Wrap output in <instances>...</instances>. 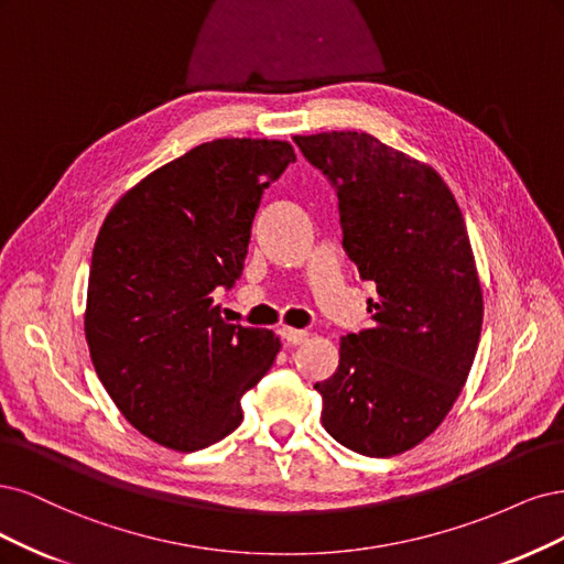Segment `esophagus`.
Masks as SVG:
<instances>
[{
    "label": "esophagus",
    "instance_id": "34e87169",
    "mask_svg": "<svg viewBox=\"0 0 564 564\" xmlns=\"http://www.w3.org/2000/svg\"><path fill=\"white\" fill-rule=\"evenodd\" d=\"M279 335H281V339H283L285 344H293V347H297V344L306 341V337H308V333L295 330V328H281Z\"/></svg>",
    "mask_w": 564,
    "mask_h": 564
}]
</instances>
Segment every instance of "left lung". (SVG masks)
I'll return each mask as SVG.
<instances>
[{"mask_svg":"<svg viewBox=\"0 0 564 564\" xmlns=\"http://www.w3.org/2000/svg\"><path fill=\"white\" fill-rule=\"evenodd\" d=\"M339 198L341 246L372 325L339 339V366L316 381L321 422L366 457H393L441 426L474 366L482 288L464 215L443 177L370 133L295 135Z\"/></svg>","mask_w":564,"mask_h":564,"instance_id":"8db88e82","label":"left lung"}]
</instances>
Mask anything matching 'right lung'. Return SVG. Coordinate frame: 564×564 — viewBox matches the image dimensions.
<instances>
[{"label": "right lung", "mask_w": 564, "mask_h": 564, "mask_svg": "<svg viewBox=\"0 0 564 564\" xmlns=\"http://www.w3.org/2000/svg\"><path fill=\"white\" fill-rule=\"evenodd\" d=\"M293 161L285 140L204 142L105 217L88 271L90 360L119 412L163 447L227 438L241 395L274 366L279 337L227 323L213 290L241 276L262 194Z\"/></svg>", "instance_id": "add662e5"}]
</instances>
